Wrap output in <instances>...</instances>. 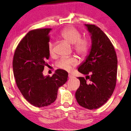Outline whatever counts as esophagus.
<instances>
[{"instance_id":"obj_1","label":"esophagus","mask_w":131,"mask_h":131,"mask_svg":"<svg viewBox=\"0 0 131 131\" xmlns=\"http://www.w3.org/2000/svg\"><path fill=\"white\" fill-rule=\"evenodd\" d=\"M68 77H69V78H74V76L72 75L71 74H69L68 75Z\"/></svg>"}]
</instances>
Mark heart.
I'll list each match as a JSON object with an SVG mask.
<instances>
[{
	"label": "heart",
	"mask_w": 131,
	"mask_h": 131,
	"mask_svg": "<svg viewBox=\"0 0 131 131\" xmlns=\"http://www.w3.org/2000/svg\"><path fill=\"white\" fill-rule=\"evenodd\" d=\"M60 37L73 45L75 51L82 57L88 53L90 47V41L88 38H81V34L75 28L69 27L64 29L61 32ZM48 50L50 54H54L53 43L50 42L48 44ZM77 64V60L74 57H62L57 63L59 68L66 71H70L73 67Z\"/></svg>",
	"instance_id": "b5f03b06"
}]
</instances>
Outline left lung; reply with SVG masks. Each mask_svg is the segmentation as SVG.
<instances>
[{"label":"left lung","mask_w":131,"mask_h":131,"mask_svg":"<svg viewBox=\"0 0 131 131\" xmlns=\"http://www.w3.org/2000/svg\"><path fill=\"white\" fill-rule=\"evenodd\" d=\"M91 36L92 45L78 71L86 75L78 77L80 85L75 92L78 104L89 110L97 109L110 98L116 87L117 58L107 36L95 25L84 24Z\"/></svg>","instance_id":"left-lung-1"}]
</instances>
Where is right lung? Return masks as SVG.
<instances>
[{"mask_svg":"<svg viewBox=\"0 0 131 131\" xmlns=\"http://www.w3.org/2000/svg\"><path fill=\"white\" fill-rule=\"evenodd\" d=\"M51 29L31 30L18 43L14 56L13 68L17 86L32 105L43 107L53 103L59 88L67 81L68 73L57 69L51 77L43 71L49 59L48 34Z\"/></svg>","mask_w":131,"mask_h":131,"instance_id":"add662e5","label":"right lung"}]
</instances>
